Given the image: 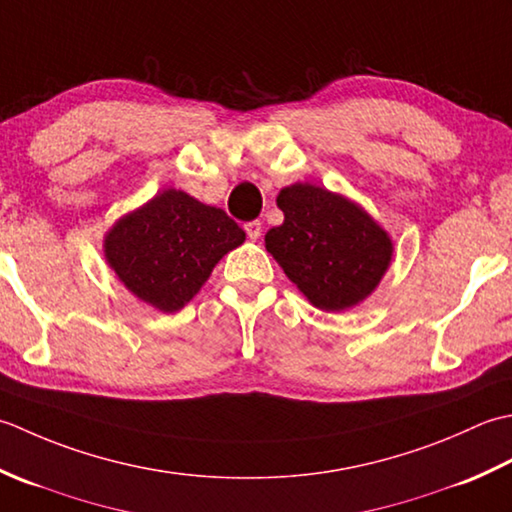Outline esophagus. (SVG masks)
Wrapping results in <instances>:
<instances>
[{
    "mask_svg": "<svg viewBox=\"0 0 512 512\" xmlns=\"http://www.w3.org/2000/svg\"><path fill=\"white\" fill-rule=\"evenodd\" d=\"M245 232L249 238H252V241H256L260 232H263V225H260V221H249V223H245Z\"/></svg>",
    "mask_w": 512,
    "mask_h": 512,
    "instance_id": "obj_1",
    "label": "esophagus"
}]
</instances>
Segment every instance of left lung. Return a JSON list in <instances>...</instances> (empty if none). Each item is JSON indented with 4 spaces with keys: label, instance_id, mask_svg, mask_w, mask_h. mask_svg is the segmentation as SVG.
<instances>
[{
    "label": "left lung",
    "instance_id": "left-lung-1",
    "mask_svg": "<svg viewBox=\"0 0 512 512\" xmlns=\"http://www.w3.org/2000/svg\"><path fill=\"white\" fill-rule=\"evenodd\" d=\"M276 203L285 221L265 234L267 252L311 305L342 311L367 298L391 263L387 232L325 187L296 183Z\"/></svg>",
    "mask_w": 512,
    "mask_h": 512
}]
</instances>
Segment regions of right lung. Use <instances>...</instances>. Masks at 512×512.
Here are the masks:
<instances>
[{
	"instance_id": "obj_1",
	"label": "right lung",
	"mask_w": 512,
	"mask_h": 512,
	"mask_svg": "<svg viewBox=\"0 0 512 512\" xmlns=\"http://www.w3.org/2000/svg\"><path fill=\"white\" fill-rule=\"evenodd\" d=\"M245 232L223 210L165 190L106 236V258L134 296L165 314L179 311Z\"/></svg>"
}]
</instances>
